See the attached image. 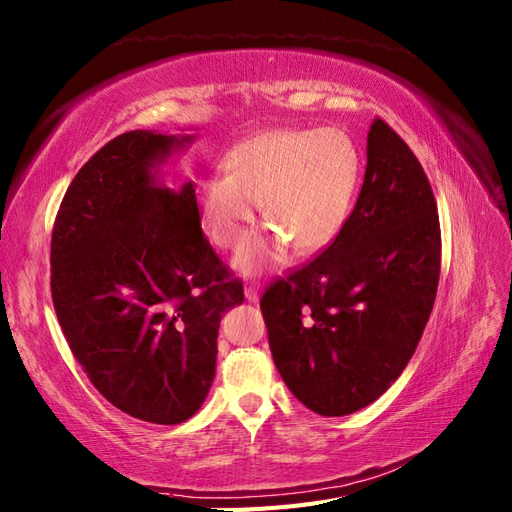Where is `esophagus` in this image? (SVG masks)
<instances>
[{
  "mask_svg": "<svg viewBox=\"0 0 512 512\" xmlns=\"http://www.w3.org/2000/svg\"><path fill=\"white\" fill-rule=\"evenodd\" d=\"M244 296H246V301H248V303H257V301H259V296H261V292H259V285H255V283L246 285V288H244Z\"/></svg>",
  "mask_w": 512,
  "mask_h": 512,
  "instance_id": "esophagus-1",
  "label": "esophagus"
}]
</instances>
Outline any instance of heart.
Instances as JSON below:
<instances>
[{
	"label": "heart",
	"instance_id": "heart-1",
	"mask_svg": "<svg viewBox=\"0 0 512 512\" xmlns=\"http://www.w3.org/2000/svg\"><path fill=\"white\" fill-rule=\"evenodd\" d=\"M227 176L198 181V202L211 240L235 248L261 218L277 236L246 242L235 255L242 275L268 268L283 253L312 255L336 240L349 218L360 178V154L340 128L270 130L242 141L224 159Z\"/></svg>",
	"mask_w": 512,
	"mask_h": 512
}]
</instances>
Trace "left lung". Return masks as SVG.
I'll return each instance as SVG.
<instances>
[{"label":"left lung","mask_w":512,"mask_h":512,"mask_svg":"<svg viewBox=\"0 0 512 512\" xmlns=\"http://www.w3.org/2000/svg\"><path fill=\"white\" fill-rule=\"evenodd\" d=\"M441 272L436 200L419 159L371 124L358 202L327 251L261 296L285 386L323 417L382 397L408 366Z\"/></svg>","instance_id":"left-lung-1"}]
</instances>
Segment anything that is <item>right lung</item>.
<instances>
[{
    "mask_svg": "<svg viewBox=\"0 0 512 512\" xmlns=\"http://www.w3.org/2000/svg\"><path fill=\"white\" fill-rule=\"evenodd\" d=\"M194 135L130 130L82 165L52 231V301L91 384L130 417H194L216 377L222 314L244 288L200 229L192 181L161 165Z\"/></svg>",
    "mask_w": 512,
    "mask_h": 512,
    "instance_id": "1",
    "label": "right lung"
}]
</instances>
